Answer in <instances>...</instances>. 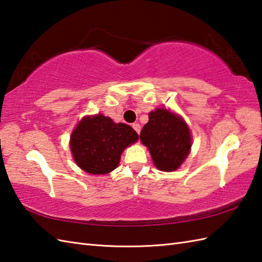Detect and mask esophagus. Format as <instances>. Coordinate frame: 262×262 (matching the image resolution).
Returning <instances> with one entry per match:
<instances>
[{"instance_id": "1", "label": "esophagus", "mask_w": 262, "mask_h": 262, "mask_svg": "<svg viewBox=\"0 0 262 262\" xmlns=\"http://www.w3.org/2000/svg\"><path fill=\"white\" fill-rule=\"evenodd\" d=\"M133 128H134V130L137 133V134H140L141 133V125L140 124H133Z\"/></svg>"}]
</instances>
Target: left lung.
Instances as JSON below:
<instances>
[{"instance_id": "left-lung-1", "label": "left lung", "mask_w": 262, "mask_h": 262, "mask_svg": "<svg viewBox=\"0 0 262 262\" xmlns=\"http://www.w3.org/2000/svg\"><path fill=\"white\" fill-rule=\"evenodd\" d=\"M141 142L147 146L154 165L161 171H176L188 157L191 136L180 116L168 109H155L141 132Z\"/></svg>"}]
</instances>
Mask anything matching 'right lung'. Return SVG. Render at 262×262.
I'll list each match as a JSON object with an SVG mask.
<instances>
[{"instance_id":"right-lung-1","label":"right lung","mask_w":262,"mask_h":262,"mask_svg":"<svg viewBox=\"0 0 262 262\" xmlns=\"http://www.w3.org/2000/svg\"><path fill=\"white\" fill-rule=\"evenodd\" d=\"M138 140L129 125L116 124L101 114L86 116L71 135L70 147L74 161L91 174H105L115 170L124 149Z\"/></svg>"}]
</instances>
